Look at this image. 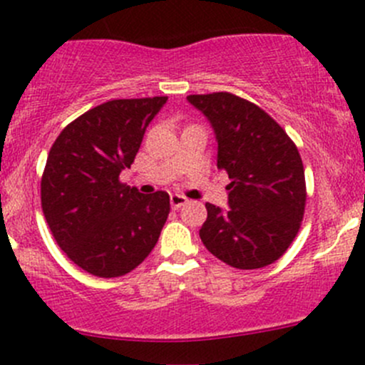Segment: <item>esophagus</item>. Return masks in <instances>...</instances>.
I'll use <instances>...</instances> for the list:
<instances>
[{
  "label": "esophagus",
  "mask_w": 365,
  "mask_h": 365,
  "mask_svg": "<svg viewBox=\"0 0 365 365\" xmlns=\"http://www.w3.org/2000/svg\"><path fill=\"white\" fill-rule=\"evenodd\" d=\"M186 204H187V198L182 197V195H178V193L170 195L172 209H179V207H182V205H186Z\"/></svg>",
  "instance_id": "esophagus-1"
}]
</instances>
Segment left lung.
I'll list each match as a JSON object with an SVG mask.
<instances>
[{
	"instance_id": "left-lung-1",
	"label": "left lung",
	"mask_w": 365,
	"mask_h": 365,
	"mask_svg": "<svg viewBox=\"0 0 365 365\" xmlns=\"http://www.w3.org/2000/svg\"><path fill=\"white\" fill-rule=\"evenodd\" d=\"M186 100L212 126L217 168L232 179L227 209L205 204L202 242L235 269L270 265L288 250L304 216L306 181L295 144L267 112L230 93Z\"/></svg>"
}]
</instances>
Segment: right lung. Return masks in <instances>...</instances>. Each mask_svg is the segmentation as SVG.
I'll use <instances>...</instances> for the list:
<instances>
[{"label":"right lung","instance_id":"obj_1","mask_svg":"<svg viewBox=\"0 0 365 365\" xmlns=\"http://www.w3.org/2000/svg\"><path fill=\"white\" fill-rule=\"evenodd\" d=\"M167 96L112 100L56 138L42 178V209L66 257L86 272L119 277L156 246L168 212L165 191L144 195L119 182Z\"/></svg>","mask_w":365,"mask_h":365}]
</instances>
